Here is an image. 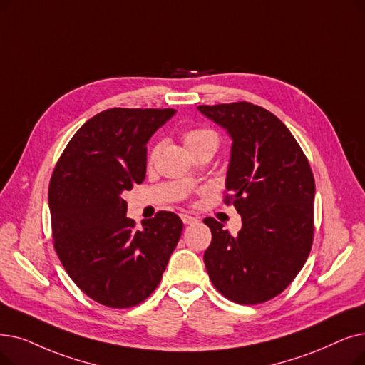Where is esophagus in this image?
Instances as JSON below:
<instances>
[{
	"label": "esophagus",
	"instance_id": "34e87169",
	"mask_svg": "<svg viewBox=\"0 0 365 365\" xmlns=\"http://www.w3.org/2000/svg\"><path fill=\"white\" fill-rule=\"evenodd\" d=\"M180 217L183 220V224H186V225H192V224H197V222H198V219L191 216V215H182Z\"/></svg>",
	"mask_w": 365,
	"mask_h": 365
}]
</instances>
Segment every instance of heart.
<instances>
[{"label": "heart", "instance_id": "heart-1", "mask_svg": "<svg viewBox=\"0 0 365 365\" xmlns=\"http://www.w3.org/2000/svg\"><path fill=\"white\" fill-rule=\"evenodd\" d=\"M183 138V143L186 146V149L189 150V153L200 149V148H210L213 150H216L217 148V135L210 131V130H205V128H191V130H186L182 134ZM156 156V149H152L150 155H149V161L152 163Z\"/></svg>", "mask_w": 365, "mask_h": 365}]
</instances>
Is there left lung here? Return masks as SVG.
<instances>
[{
  "instance_id": "8db88e82",
  "label": "left lung",
  "mask_w": 365,
  "mask_h": 365,
  "mask_svg": "<svg viewBox=\"0 0 365 365\" xmlns=\"http://www.w3.org/2000/svg\"><path fill=\"white\" fill-rule=\"evenodd\" d=\"M232 140L225 204L242 216L231 235L213 217L204 264L215 288L239 304H259L287 289L313 243L314 179L284 123L247 101L198 106Z\"/></svg>"
}]
</instances>
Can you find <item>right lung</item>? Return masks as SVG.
<instances>
[{"label":"right lung","mask_w":365,"mask_h":365,"mask_svg":"<svg viewBox=\"0 0 365 365\" xmlns=\"http://www.w3.org/2000/svg\"><path fill=\"white\" fill-rule=\"evenodd\" d=\"M173 108H108L62 152L49 185L53 246L88 297L113 309L145 301L160 284L183 222L158 212L143 228L126 217L122 192L146 178L148 141Z\"/></svg>","instance_id":"obj_1"}]
</instances>
